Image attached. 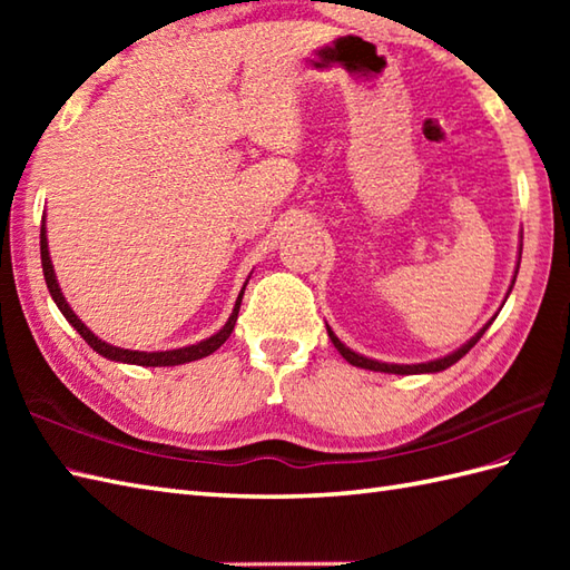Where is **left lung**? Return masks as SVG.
Masks as SVG:
<instances>
[{
  "instance_id": "left-lung-1",
  "label": "left lung",
  "mask_w": 570,
  "mask_h": 570,
  "mask_svg": "<svg viewBox=\"0 0 570 570\" xmlns=\"http://www.w3.org/2000/svg\"><path fill=\"white\" fill-rule=\"evenodd\" d=\"M517 272H519V262H517ZM517 272H514V278H517ZM514 278H512V286H514ZM512 286H510V292H512ZM507 296H510V294H507ZM490 323H492V321H490ZM490 323L482 325L480 333L472 335L463 347L455 350V353L445 355V357H439V360H431V362H421V365H390V362L370 360V357H365V355H357L355 350H350L345 343L337 341V335H335L331 328H328V337L333 341V345L337 347V353H341V355L350 362V365H355V367L372 370V372H390V374H421V372H441V370H448L451 365H455V362H458L460 357H463V355H468L470 350L475 347V343L480 341V337L485 335V331L490 328Z\"/></svg>"
}]
</instances>
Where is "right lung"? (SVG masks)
I'll return each mask as SVG.
<instances>
[{
  "instance_id": "right-lung-1",
  "label": "right lung",
  "mask_w": 570,
  "mask_h": 570,
  "mask_svg": "<svg viewBox=\"0 0 570 570\" xmlns=\"http://www.w3.org/2000/svg\"><path fill=\"white\" fill-rule=\"evenodd\" d=\"M41 266H43V276H46V286L48 292H51L56 306L63 313L66 321L72 325L80 333V337L85 343H88L95 353H100L107 360H115V362H127V365H139V367H174V365H184V362H193V360H200V357H208L213 355L217 347H220L229 333L235 331V323H237V313H239V304H242V296H245V286H242V292L235 301V308H233V316L227 318V323L223 325L220 331L215 335L205 337V341L196 343V345H188V347H178V350H164V353H141V350H125V347H115L110 343L100 341L98 335H95L88 325H85L72 308L68 306V301L60 294V286L56 282V272H53V264L51 257H48V239H46V217H43V225H41Z\"/></svg>"
}]
</instances>
